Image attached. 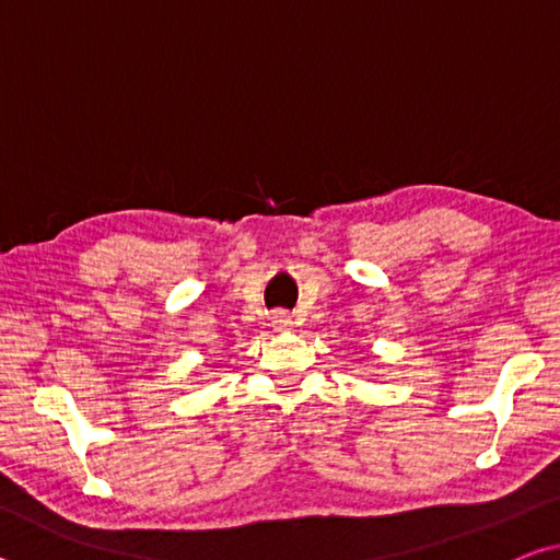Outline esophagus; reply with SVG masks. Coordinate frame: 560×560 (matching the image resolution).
Here are the masks:
<instances>
[{"label": "esophagus", "instance_id": "esophagus-1", "mask_svg": "<svg viewBox=\"0 0 560 560\" xmlns=\"http://www.w3.org/2000/svg\"><path fill=\"white\" fill-rule=\"evenodd\" d=\"M271 326L277 330H291L293 328V316L289 314V311H273Z\"/></svg>", "mask_w": 560, "mask_h": 560}]
</instances>
